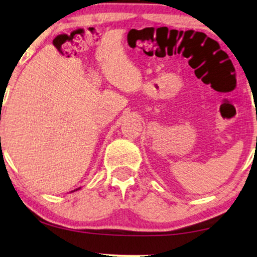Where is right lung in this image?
Here are the masks:
<instances>
[{
	"mask_svg": "<svg viewBox=\"0 0 257 257\" xmlns=\"http://www.w3.org/2000/svg\"><path fill=\"white\" fill-rule=\"evenodd\" d=\"M78 189H80V187H79V188H77V189H75V191H78ZM75 191H72V192H75Z\"/></svg>",
	"mask_w": 257,
	"mask_h": 257,
	"instance_id": "right-lung-1",
	"label": "right lung"
}]
</instances>
